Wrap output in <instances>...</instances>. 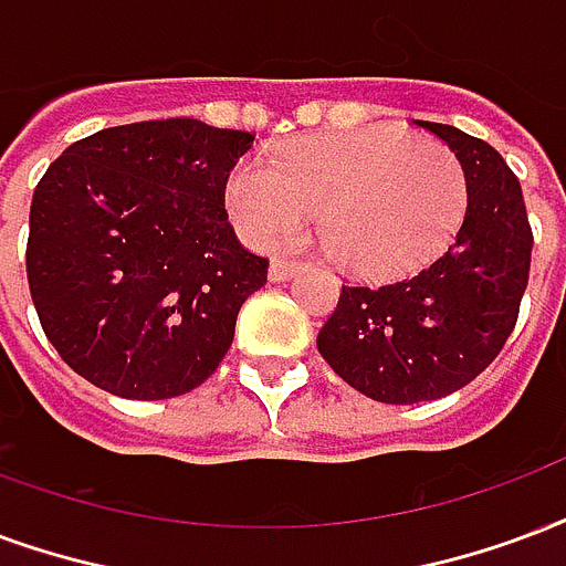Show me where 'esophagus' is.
Segmentation results:
<instances>
[{
    "instance_id": "34e87169",
    "label": "esophagus",
    "mask_w": 566,
    "mask_h": 566,
    "mask_svg": "<svg viewBox=\"0 0 566 566\" xmlns=\"http://www.w3.org/2000/svg\"><path fill=\"white\" fill-rule=\"evenodd\" d=\"M296 272H300L296 261H287V258H272L270 261V282H287Z\"/></svg>"
}]
</instances>
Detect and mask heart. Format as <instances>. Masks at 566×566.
<instances>
[{
	"instance_id": "1",
	"label": "heart",
	"mask_w": 566,
	"mask_h": 566,
	"mask_svg": "<svg viewBox=\"0 0 566 566\" xmlns=\"http://www.w3.org/2000/svg\"><path fill=\"white\" fill-rule=\"evenodd\" d=\"M224 203L258 245L294 240L321 212L324 251L357 275H399L441 249L464 207L459 158L399 125L321 134L240 161Z\"/></svg>"
}]
</instances>
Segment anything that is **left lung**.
Wrapping results in <instances>:
<instances>
[{
	"label": "left lung",
	"instance_id": "1",
	"mask_svg": "<svg viewBox=\"0 0 566 566\" xmlns=\"http://www.w3.org/2000/svg\"><path fill=\"white\" fill-rule=\"evenodd\" d=\"M420 125L462 165V228L417 275L342 287L317 333V350L338 378L384 405L450 396L497 357L516 326L534 245L522 186L495 146L453 125Z\"/></svg>",
	"mask_w": 566,
	"mask_h": 566
}]
</instances>
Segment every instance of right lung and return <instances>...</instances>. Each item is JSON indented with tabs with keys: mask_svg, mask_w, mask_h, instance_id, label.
Instances as JSON below:
<instances>
[{
	"mask_svg": "<svg viewBox=\"0 0 566 566\" xmlns=\"http://www.w3.org/2000/svg\"><path fill=\"white\" fill-rule=\"evenodd\" d=\"M249 132L200 119L104 128L48 167L29 209L32 303L77 375L123 399L200 387L233 342L266 258L224 212Z\"/></svg>",
	"mask_w": 566,
	"mask_h": 566,
	"instance_id": "1",
	"label": "right lung"
}]
</instances>
